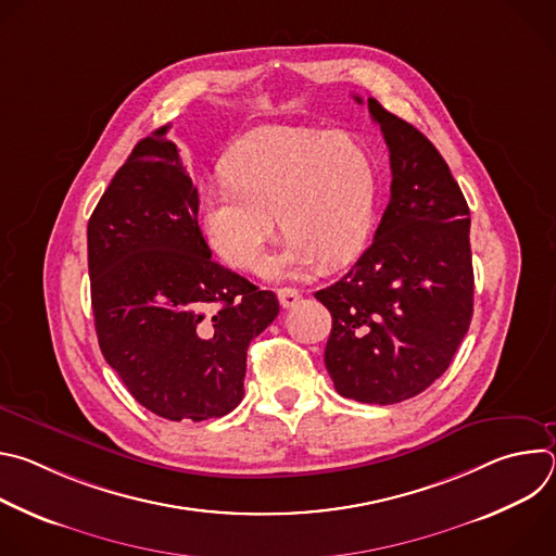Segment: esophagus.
Segmentation results:
<instances>
[{
    "mask_svg": "<svg viewBox=\"0 0 556 556\" xmlns=\"http://www.w3.org/2000/svg\"><path fill=\"white\" fill-rule=\"evenodd\" d=\"M277 296H279L281 307H292V305H296L299 299H301L299 290H294V288H279V290H277Z\"/></svg>",
    "mask_w": 556,
    "mask_h": 556,
    "instance_id": "esophagus-1",
    "label": "esophagus"
}]
</instances>
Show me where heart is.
<instances>
[{"instance_id":"1","label":"heart","mask_w":556,"mask_h":556,"mask_svg":"<svg viewBox=\"0 0 556 556\" xmlns=\"http://www.w3.org/2000/svg\"><path fill=\"white\" fill-rule=\"evenodd\" d=\"M226 185L200 198L211 249L232 268L260 270L277 230L286 249L273 275L354 260L371 232L378 178L367 147L350 134L266 125L237 140L222 165Z\"/></svg>"}]
</instances>
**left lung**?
Here are the masks:
<instances>
[{"mask_svg":"<svg viewBox=\"0 0 556 556\" xmlns=\"http://www.w3.org/2000/svg\"><path fill=\"white\" fill-rule=\"evenodd\" d=\"M367 108L389 147L391 198L369 249L314 296L332 314L326 367L337 391L393 405L438 380L468 332L470 213L433 142L376 99Z\"/></svg>","mask_w":556,"mask_h":556,"instance_id":"8db88e82","label":"left lung"}]
</instances>
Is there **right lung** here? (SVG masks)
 Returning <instances> with one entry per match:
<instances>
[{
    "label": "right lung",
    "instance_id": "add662e5",
    "mask_svg": "<svg viewBox=\"0 0 556 556\" xmlns=\"http://www.w3.org/2000/svg\"><path fill=\"white\" fill-rule=\"evenodd\" d=\"M167 129L131 149L88 222L92 312L101 352L134 399L200 422L242 403L249 345L279 301L211 260L198 189Z\"/></svg>",
    "mask_w": 556,
    "mask_h": 556
}]
</instances>
